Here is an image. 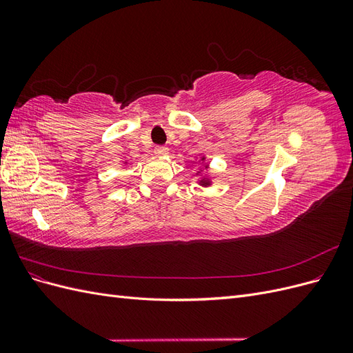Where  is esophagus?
I'll use <instances>...</instances> for the list:
<instances>
[{"label":"esophagus","mask_w":353,"mask_h":353,"mask_svg":"<svg viewBox=\"0 0 353 353\" xmlns=\"http://www.w3.org/2000/svg\"><path fill=\"white\" fill-rule=\"evenodd\" d=\"M154 153H156L157 156H166V154L169 153V148H168L166 145H157V147L154 148Z\"/></svg>","instance_id":"34e87169"}]
</instances>
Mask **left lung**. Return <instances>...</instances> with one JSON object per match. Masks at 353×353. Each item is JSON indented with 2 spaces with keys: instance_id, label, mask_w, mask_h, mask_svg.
Returning a JSON list of instances; mask_svg holds the SVG:
<instances>
[{
  "instance_id": "left-lung-1",
  "label": "left lung",
  "mask_w": 353,
  "mask_h": 353,
  "mask_svg": "<svg viewBox=\"0 0 353 353\" xmlns=\"http://www.w3.org/2000/svg\"><path fill=\"white\" fill-rule=\"evenodd\" d=\"M203 185H209V181H201Z\"/></svg>"
}]
</instances>
